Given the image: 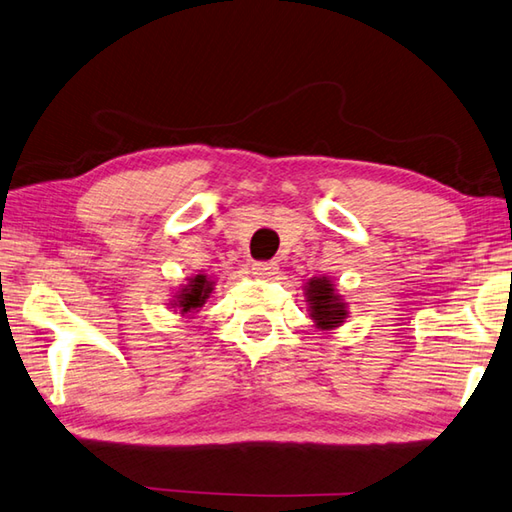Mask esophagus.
<instances>
[{"label": "esophagus", "instance_id": "obj_1", "mask_svg": "<svg viewBox=\"0 0 512 512\" xmlns=\"http://www.w3.org/2000/svg\"><path fill=\"white\" fill-rule=\"evenodd\" d=\"M252 274L256 278H271L278 274V263L274 260H260V263H252Z\"/></svg>", "mask_w": 512, "mask_h": 512}]
</instances>
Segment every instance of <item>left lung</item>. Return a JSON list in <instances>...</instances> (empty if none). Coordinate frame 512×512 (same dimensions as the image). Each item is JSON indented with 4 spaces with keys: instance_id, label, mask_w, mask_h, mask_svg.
Here are the masks:
<instances>
[{
    "instance_id": "1",
    "label": "left lung",
    "mask_w": 512,
    "mask_h": 512,
    "mask_svg": "<svg viewBox=\"0 0 512 512\" xmlns=\"http://www.w3.org/2000/svg\"><path fill=\"white\" fill-rule=\"evenodd\" d=\"M306 302H309L311 320H315V326L322 331L342 326L348 315L346 302H342V295L335 293L333 282L326 276L306 282Z\"/></svg>"
}]
</instances>
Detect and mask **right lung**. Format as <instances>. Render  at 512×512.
Listing matches in <instances>:
<instances>
[{"mask_svg": "<svg viewBox=\"0 0 512 512\" xmlns=\"http://www.w3.org/2000/svg\"><path fill=\"white\" fill-rule=\"evenodd\" d=\"M212 285H214V282H210L206 276L190 278L188 285L179 291V295H175V298H177L175 306L179 309V313L188 315L192 311L201 309V306L206 304V300L210 298Z\"/></svg>", "mask_w": 512, "mask_h": 512, "instance_id": "1", "label": "right lung"}]
</instances>
